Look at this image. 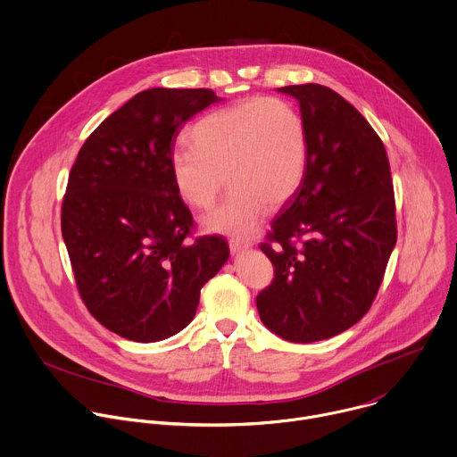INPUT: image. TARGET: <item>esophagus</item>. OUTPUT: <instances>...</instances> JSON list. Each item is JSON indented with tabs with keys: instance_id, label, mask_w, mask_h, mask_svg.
Returning <instances> with one entry per match:
<instances>
[{
	"instance_id": "1",
	"label": "esophagus",
	"mask_w": 457,
	"mask_h": 457,
	"mask_svg": "<svg viewBox=\"0 0 457 457\" xmlns=\"http://www.w3.org/2000/svg\"><path fill=\"white\" fill-rule=\"evenodd\" d=\"M250 246H252L250 241H243V239H230V241H228V248H230L232 253H237V252L246 250V248H250Z\"/></svg>"
}]
</instances>
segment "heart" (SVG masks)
Returning a JSON list of instances; mask_svg holds the SVG:
<instances>
[{
    "instance_id": "heart-1",
    "label": "heart",
    "mask_w": 457,
    "mask_h": 457,
    "mask_svg": "<svg viewBox=\"0 0 457 457\" xmlns=\"http://www.w3.org/2000/svg\"><path fill=\"white\" fill-rule=\"evenodd\" d=\"M191 146L170 157L171 180L195 209H211L225 180L230 195L205 216L207 230L246 236L266 207H282L300 187L307 136L300 114L278 98H252L211 112L191 130Z\"/></svg>"
}]
</instances>
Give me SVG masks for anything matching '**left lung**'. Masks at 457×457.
<instances>
[{
	"label": "left lung",
	"instance_id": "8db88e82",
	"mask_svg": "<svg viewBox=\"0 0 457 457\" xmlns=\"http://www.w3.org/2000/svg\"><path fill=\"white\" fill-rule=\"evenodd\" d=\"M278 91L300 104L307 164L261 243L275 278L257 311L282 339L312 343L371 307L396 243L395 193L386 148L353 105L320 84Z\"/></svg>",
	"mask_w": 457,
	"mask_h": 457
}]
</instances>
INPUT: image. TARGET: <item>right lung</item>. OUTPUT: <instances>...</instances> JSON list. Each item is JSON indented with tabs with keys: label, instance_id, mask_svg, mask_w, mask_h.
<instances>
[{
	"label": "right lung",
	"instance_id": "add662e5",
	"mask_svg": "<svg viewBox=\"0 0 457 457\" xmlns=\"http://www.w3.org/2000/svg\"><path fill=\"white\" fill-rule=\"evenodd\" d=\"M214 102L211 89L143 91L100 123L71 168L61 225L77 287L125 339L154 343L187 327L228 259L223 237L191 239L193 214L170 171L182 125Z\"/></svg>",
	"mask_w": 457,
	"mask_h": 457
}]
</instances>
